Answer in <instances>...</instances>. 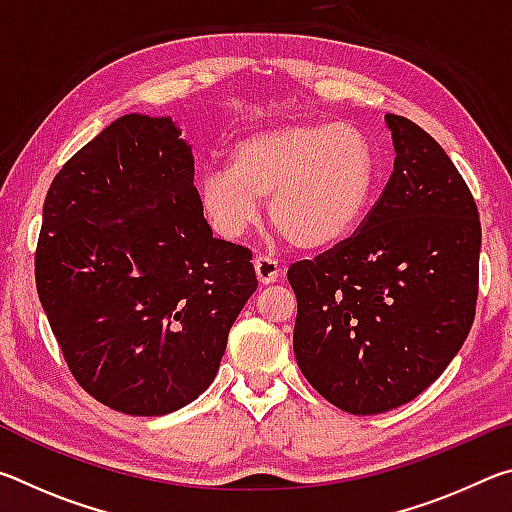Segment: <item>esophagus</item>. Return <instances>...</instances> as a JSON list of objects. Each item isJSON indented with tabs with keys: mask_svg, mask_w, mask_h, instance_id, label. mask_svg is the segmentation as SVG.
Listing matches in <instances>:
<instances>
[{
	"mask_svg": "<svg viewBox=\"0 0 512 512\" xmlns=\"http://www.w3.org/2000/svg\"><path fill=\"white\" fill-rule=\"evenodd\" d=\"M253 266H255V273H257V280H259V284H273L277 277H280V264L275 262V259H271V257H255V262H253Z\"/></svg>",
	"mask_w": 512,
	"mask_h": 512,
	"instance_id": "34e87169",
	"label": "esophagus"
}]
</instances>
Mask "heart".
<instances>
[{
    "mask_svg": "<svg viewBox=\"0 0 512 512\" xmlns=\"http://www.w3.org/2000/svg\"><path fill=\"white\" fill-rule=\"evenodd\" d=\"M377 153L352 124H287L253 133L230 151L228 167L198 185L216 235L239 239L253 228L259 201L268 219L298 248H327L350 237L377 187Z\"/></svg>",
    "mask_w": 512,
    "mask_h": 512,
    "instance_id": "b5f03b06",
    "label": "heart"
}]
</instances>
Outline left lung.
<instances>
[{
  "mask_svg": "<svg viewBox=\"0 0 512 512\" xmlns=\"http://www.w3.org/2000/svg\"><path fill=\"white\" fill-rule=\"evenodd\" d=\"M395 164L350 239L289 268L293 352L327 402L397 409L429 388L470 334L479 296V210L429 133L386 115Z\"/></svg>",
  "mask_w": 512,
  "mask_h": 512,
  "instance_id": "1",
  "label": "left lung"
}]
</instances>
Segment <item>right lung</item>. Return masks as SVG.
I'll return each instance as SVG.
<instances>
[{
  "mask_svg": "<svg viewBox=\"0 0 512 512\" xmlns=\"http://www.w3.org/2000/svg\"><path fill=\"white\" fill-rule=\"evenodd\" d=\"M253 253L214 239L171 117L124 115L51 183L36 287L74 379L128 415H167L212 384L257 289Z\"/></svg>",
  "mask_w": 512,
  "mask_h": 512,
  "instance_id": "add662e5",
  "label": "right lung"
}]
</instances>
